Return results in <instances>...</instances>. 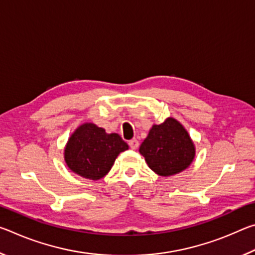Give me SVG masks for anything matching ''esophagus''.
Masks as SVG:
<instances>
[{"label": "esophagus", "mask_w": 255, "mask_h": 255, "mask_svg": "<svg viewBox=\"0 0 255 255\" xmlns=\"http://www.w3.org/2000/svg\"><path fill=\"white\" fill-rule=\"evenodd\" d=\"M129 146H130V148L136 149L138 146H139V143H138V140L136 139V138H133V139H131L130 141H129Z\"/></svg>", "instance_id": "1"}]
</instances>
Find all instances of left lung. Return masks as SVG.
<instances>
[{
	"label": "left lung",
	"mask_w": 255,
	"mask_h": 255,
	"mask_svg": "<svg viewBox=\"0 0 255 255\" xmlns=\"http://www.w3.org/2000/svg\"><path fill=\"white\" fill-rule=\"evenodd\" d=\"M139 153L155 173L171 176L188 169L196 156V147L187 129L169 117L161 125H153Z\"/></svg>",
	"instance_id": "8db88e82"
}]
</instances>
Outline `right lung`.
Instances as JSON below:
<instances>
[{
    "label": "right lung",
    "instance_id": "1",
    "mask_svg": "<svg viewBox=\"0 0 255 255\" xmlns=\"http://www.w3.org/2000/svg\"><path fill=\"white\" fill-rule=\"evenodd\" d=\"M128 149L126 141L118 133H107L93 123L77 127L64 149L68 169L89 180H100L111 170L118 155Z\"/></svg>",
    "mask_w": 255,
    "mask_h": 255
}]
</instances>
